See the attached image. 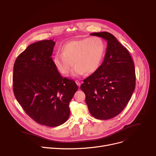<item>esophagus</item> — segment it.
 Instances as JSON below:
<instances>
[{
  "label": "esophagus",
  "instance_id": "obj_1",
  "mask_svg": "<svg viewBox=\"0 0 156 156\" xmlns=\"http://www.w3.org/2000/svg\"><path fill=\"white\" fill-rule=\"evenodd\" d=\"M75 82H76V83L77 85L80 87V85H81V83H80V81L79 80H76V81H75Z\"/></svg>",
  "mask_w": 156,
  "mask_h": 156
}]
</instances>
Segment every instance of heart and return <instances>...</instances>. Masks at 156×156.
I'll return each instance as SVG.
<instances>
[{
	"label": "heart",
	"mask_w": 156,
	"mask_h": 156,
	"mask_svg": "<svg viewBox=\"0 0 156 156\" xmlns=\"http://www.w3.org/2000/svg\"><path fill=\"white\" fill-rule=\"evenodd\" d=\"M106 45L99 37L84 38L66 42L62 48V53H56L53 62L59 72L67 75L73 63L74 76H80L84 72L92 74L100 68L104 58Z\"/></svg>",
	"instance_id": "1"
}]
</instances>
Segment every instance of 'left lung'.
Returning <instances> with one entry per match:
<instances>
[{
  "label": "left lung",
  "mask_w": 156,
  "mask_h": 156,
  "mask_svg": "<svg viewBox=\"0 0 156 156\" xmlns=\"http://www.w3.org/2000/svg\"><path fill=\"white\" fill-rule=\"evenodd\" d=\"M90 35L104 38L108 46L103 62L83 80L80 88L90 114L98 119H109L118 115L130 100L136 86L134 64L128 50L111 34Z\"/></svg>",
  "instance_id": "obj_1"
}]
</instances>
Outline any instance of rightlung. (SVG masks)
<instances>
[{
    "label": "right lung",
    "instance_id": "right-lung-1",
    "mask_svg": "<svg viewBox=\"0 0 156 156\" xmlns=\"http://www.w3.org/2000/svg\"><path fill=\"white\" fill-rule=\"evenodd\" d=\"M55 42L34 43L18 56L13 65V91L27 115L40 124L55 127L65 122L69 103L78 87L63 78L55 66L51 55Z\"/></svg>",
    "mask_w": 156,
    "mask_h": 156
}]
</instances>
